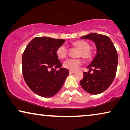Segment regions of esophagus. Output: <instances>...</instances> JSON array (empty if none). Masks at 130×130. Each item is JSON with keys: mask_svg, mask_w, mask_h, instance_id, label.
I'll return each mask as SVG.
<instances>
[{"mask_svg": "<svg viewBox=\"0 0 130 130\" xmlns=\"http://www.w3.org/2000/svg\"><path fill=\"white\" fill-rule=\"evenodd\" d=\"M69 73H70V74H73L75 73L74 71H71V70H70V71H69Z\"/></svg>", "mask_w": 130, "mask_h": 130, "instance_id": "esophagus-1", "label": "esophagus"}]
</instances>
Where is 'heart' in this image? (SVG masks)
Listing matches in <instances>:
<instances>
[{
  "mask_svg": "<svg viewBox=\"0 0 130 130\" xmlns=\"http://www.w3.org/2000/svg\"><path fill=\"white\" fill-rule=\"evenodd\" d=\"M73 45L79 50L77 53V57H82L85 60H89L92 57V52L89 50L90 45L88 42L85 41L78 40L73 42ZM56 54L59 58L64 59L68 55V49L64 45H62L58 47L56 50ZM82 63L79 59H70L63 62L64 68L71 71H75L78 68Z\"/></svg>",
  "mask_w": 130,
  "mask_h": 130,
  "instance_id": "heart-1",
  "label": "heart"
}]
</instances>
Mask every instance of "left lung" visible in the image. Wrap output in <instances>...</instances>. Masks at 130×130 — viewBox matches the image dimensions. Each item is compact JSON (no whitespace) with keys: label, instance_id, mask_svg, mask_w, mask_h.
<instances>
[{"label":"left lung","instance_id":"8db88e82","mask_svg":"<svg viewBox=\"0 0 130 130\" xmlns=\"http://www.w3.org/2000/svg\"><path fill=\"white\" fill-rule=\"evenodd\" d=\"M82 39H90L96 48V55L87 67L89 72L83 73L80 82L82 88L89 93L96 95L106 91L115 77L118 67V54L112 41L107 36L91 33ZM93 70L94 73L90 72Z\"/></svg>","mask_w":130,"mask_h":130}]
</instances>
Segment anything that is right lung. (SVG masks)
Segmentation results:
<instances>
[{
	"instance_id": "obj_1",
	"label": "right lung",
	"mask_w": 130,
	"mask_h": 130,
	"mask_svg": "<svg viewBox=\"0 0 130 130\" xmlns=\"http://www.w3.org/2000/svg\"><path fill=\"white\" fill-rule=\"evenodd\" d=\"M65 42V39L36 37L28 44L23 54L24 81L39 96L48 98L56 94L69 75L68 69L62 68L56 54L57 48Z\"/></svg>"
}]
</instances>
